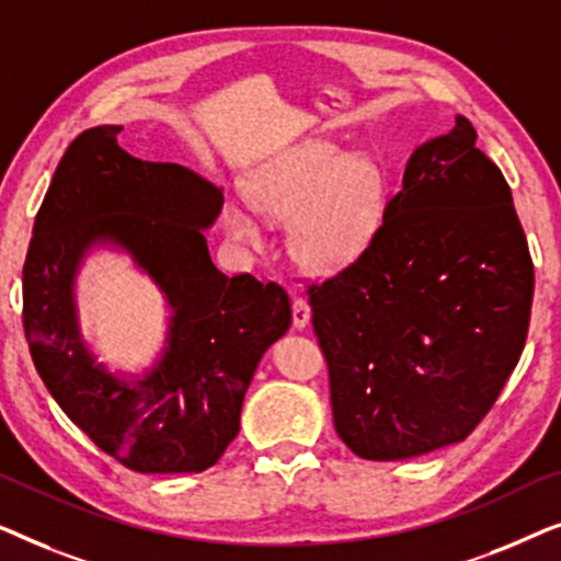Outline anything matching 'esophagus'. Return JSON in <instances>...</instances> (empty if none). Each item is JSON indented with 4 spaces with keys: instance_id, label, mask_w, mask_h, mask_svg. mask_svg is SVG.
Listing matches in <instances>:
<instances>
[{
    "instance_id": "1",
    "label": "esophagus",
    "mask_w": 561,
    "mask_h": 561,
    "mask_svg": "<svg viewBox=\"0 0 561 561\" xmlns=\"http://www.w3.org/2000/svg\"><path fill=\"white\" fill-rule=\"evenodd\" d=\"M290 313H294V329H306L311 321V309L309 304L304 301V298H294V304H290Z\"/></svg>"
}]
</instances>
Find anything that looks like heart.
<instances>
[{
	"instance_id": "heart-1",
	"label": "heart",
	"mask_w": 561,
	"mask_h": 561,
	"mask_svg": "<svg viewBox=\"0 0 561 561\" xmlns=\"http://www.w3.org/2000/svg\"><path fill=\"white\" fill-rule=\"evenodd\" d=\"M252 209L286 221L290 257L304 271L340 273L355 265L386 225L390 181L370 152H350L332 140L288 145L244 179ZM227 232L248 248H260L263 232L248 206L227 204Z\"/></svg>"
}]
</instances>
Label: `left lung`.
<instances>
[{
    "instance_id": "obj_1",
    "label": "left lung",
    "mask_w": 561,
    "mask_h": 561,
    "mask_svg": "<svg viewBox=\"0 0 561 561\" xmlns=\"http://www.w3.org/2000/svg\"><path fill=\"white\" fill-rule=\"evenodd\" d=\"M470 119L413 150L378 240L311 286L334 428L363 459L462 442L526 344L534 263L501 168Z\"/></svg>"
}]
</instances>
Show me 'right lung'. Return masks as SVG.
<instances>
[{"mask_svg": "<svg viewBox=\"0 0 561 561\" xmlns=\"http://www.w3.org/2000/svg\"><path fill=\"white\" fill-rule=\"evenodd\" d=\"M117 125L76 137L35 217L22 321L35 370L68 419L129 470L204 472L240 432L260 359L290 327L288 294L211 263L206 229L221 186L117 145ZM119 251L159 288L169 319L157 359L114 371L82 336L75 283L96 251Z\"/></svg>", "mask_w": 561, "mask_h": 561, "instance_id": "1", "label": "right lung"}]
</instances>
